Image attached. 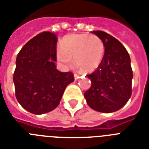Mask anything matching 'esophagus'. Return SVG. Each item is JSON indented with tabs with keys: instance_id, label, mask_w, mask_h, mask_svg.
<instances>
[{
	"instance_id": "1",
	"label": "esophagus",
	"mask_w": 149,
	"mask_h": 149,
	"mask_svg": "<svg viewBox=\"0 0 149 149\" xmlns=\"http://www.w3.org/2000/svg\"><path fill=\"white\" fill-rule=\"evenodd\" d=\"M79 78V75L77 74V73H74V79H75V80H77V79H78Z\"/></svg>"
}]
</instances>
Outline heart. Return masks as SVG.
Instances as JSON below:
<instances>
[{
	"label": "heart",
	"mask_w": 149,
	"mask_h": 149,
	"mask_svg": "<svg viewBox=\"0 0 149 149\" xmlns=\"http://www.w3.org/2000/svg\"><path fill=\"white\" fill-rule=\"evenodd\" d=\"M104 54L105 44L100 37L94 34H71L63 38L56 57L64 66H72V59H74L81 70L91 72L100 66Z\"/></svg>",
	"instance_id": "1"
}]
</instances>
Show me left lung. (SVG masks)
Returning a JSON list of instances; mask_svg holds the SVG:
<instances>
[{
    "label": "left lung",
    "instance_id": "left-lung-1",
    "mask_svg": "<svg viewBox=\"0 0 149 149\" xmlns=\"http://www.w3.org/2000/svg\"><path fill=\"white\" fill-rule=\"evenodd\" d=\"M105 44V54L97 69L87 75L91 80L84 93L87 104L100 112H113L125 106L132 95L133 73L130 56L124 46L104 31H93Z\"/></svg>",
    "mask_w": 149,
    "mask_h": 149
}]
</instances>
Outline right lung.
<instances>
[{
	"mask_svg": "<svg viewBox=\"0 0 149 149\" xmlns=\"http://www.w3.org/2000/svg\"><path fill=\"white\" fill-rule=\"evenodd\" d=\"M57 37L48 31L27 42L17 54L14 72L15 95L23 108L41 115L60 104L67 85L74 81L71 72L56 70Z\"/></svg>",
	"mask_w": 149,
	"mask_h": 149,
	"instance_id": "right-lung-1",
	"label": "right lung"
}]
</instances>
